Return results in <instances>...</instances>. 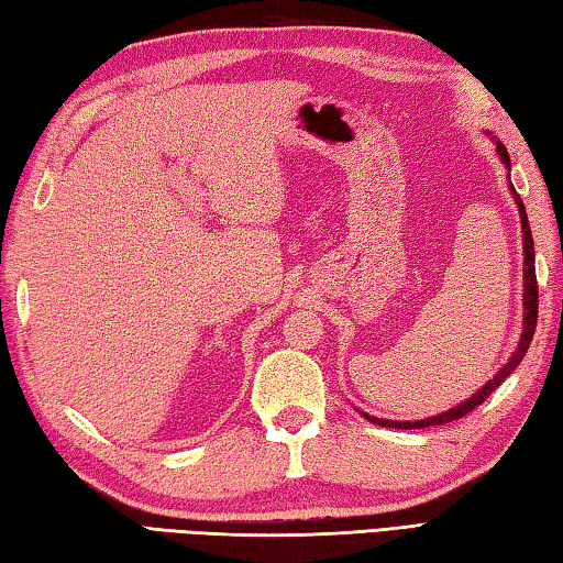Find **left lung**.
Here are the masks:
<instances>
[{"label":"left lung","mask_w":563,"mask_h":563,"mask_svg":"<svg viewBox=\"0 0 563 563\" xmlns=\"http://www.w3.org/2000/svg\"><path fill=\"white\" fill-rule=\"evenodd\" d=\"M498 154L500 159H504V164L510 169V157L506 147L500 145L498 142ZM516 194V190H512ZM516 200H518V210H520V220H522V242H525V329H522V339H520V345L518 351L512 353L510 361L506 363V367L498 369V375L486 382V387H482L479 391L474 394V397L470 401L460 404L457 409H450L445 413L440 416H433V418H426V421H382V418H375V416H367L363 413L367 421H373L377 426H389V428H404V430H411V428H428V426H442V423H450V421H457V418H464L470 411H474L476 406L484 404L492 394L496 391V387H500V382H504L512 369H516L520 365V361L525 357V353H528L530 343H532V336H534V329H537V307H540V290H537V275H534V242H532V232H530V222H528V212H525V206L520 196L516 194Z\"/></svg>","instance_id":"1"}]
</instances>
